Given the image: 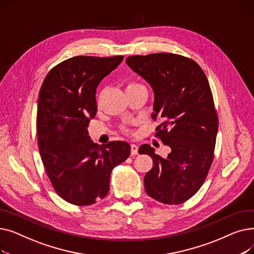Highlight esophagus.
I'll list each match as a JSON object with an SVG mask.
<instances>
[{
    "label": "esophagus",
    "instance_id": "34e87169",
    "mask_svg": "<svg viewBox=\"0 0 254 254\" xmlns=\"http://www.w3.org/2000/svg\"><path fill=\"white\" fill-rule=\"evenodd\" d=\"M130 154H131V155L138 154V145H136V144H130Z\"/></svg>",
    "mask_w": 254,
    "mask_h": 254
}]
</instances>
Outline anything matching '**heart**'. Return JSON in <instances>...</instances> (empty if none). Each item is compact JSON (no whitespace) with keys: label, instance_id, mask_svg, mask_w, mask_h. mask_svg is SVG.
Returning a JSON list of instances; mask_svg holds the SVG:
<instances>
[{"label":"heart","instance_id":"heart-1","mask_svg":"<svg viewBox=\"0 0 254 254\" xmlns=\"http://www.w3.org/2000/svg\"><path fill=\"white\" fill-rule=\"evenodd\" d=\"M136 85H139V84H136V83H130V84H128L127 87H132V86H136ZM123 129H124L126 132H127V131H128V129H127V127H123Z\"/></svg>","mask_w":254,"mask_h":254}]
</instances>
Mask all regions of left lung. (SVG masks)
I'll list each match as a JSON object with an SVG mask.
<instances>
[{
  "label": "left lung",
  "mask_w": 254,
  "mask_h": 254,
  "mask_svg": "<svg viewBox=\"0 0 254 254\" xmlns=\"http://www.w3.org/2000/svg\"><path fill=\"white\" fill-rule=\"evenodd\" d=\"M127 64L151 85L152 119L162 122L154 136L171 148L163 158L150 145L140 146L139 153L153 161L145 190L163 204H182L201 189L214 158L218 116L207 76L193 60L175 53L131 56Z\"/></svg>",
  "instance_id": "left-lung-1"
}]
</instances>
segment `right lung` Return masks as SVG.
I'll return each mask as SVG.
<instances>
[{"label":"right lung","instance_id":"add662e5","mask_svg":"<svg viewBox=\"0 0 254 254\" xmlns=\"http://www.w3.org/2000/svg\"><path fill=\"white\" fill-rule=\"evenodd\" d=\"M123 60V56L65 60L49 71L39 92L40 156L57 193L76 206L104 198L112 170L129 156L128 143L112 141L99 146L87 131L97 114V87Z\"/></svg>","mask_w":254,"mask_h":254}]
</instances>
